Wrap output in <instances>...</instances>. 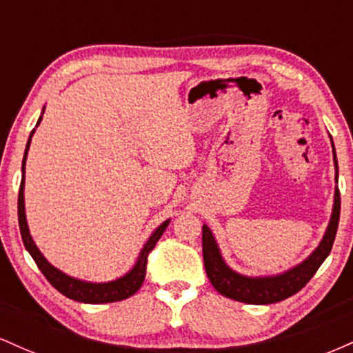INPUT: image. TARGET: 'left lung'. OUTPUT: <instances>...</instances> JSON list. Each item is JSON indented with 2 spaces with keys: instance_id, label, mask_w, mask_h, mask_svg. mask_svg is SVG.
<instances>
[{
  "instance_id": "8db88e82",
  "label": "left lung",
  "mask_w": 353,
  "mask_h": 353,
  "mask_svg": "<svg viewBox=\"0 0 353 353\" xmlns=\"http://www.w3.org/2000/svg\"><path fill=\"white\" fill-rule=\"evenodd\" d=\"M334 145V144H332ZM334 163L337 169V181H339V164L337 156L334 149ZM340 219V190L335 189V202L334 212H332L330 224L327 228L323 241L315 249V252L310 255L307 261H303L301 265L294 267L289 272L277 275V277H265V279H250L239 275L230 270L222 261L221 252H219L216 241H214L212 232L208 225L202 228V255H204L205 272L210 283L219 294L225 297L234 299V301L254 303V305H265V303L281 302L283 299L292 297L299 290L307 285V282L314 277L319 267L325 261L327 255L330 254L332 245H334L335 234H337Z\"/></svg>"
}]
</instances>
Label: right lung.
<instances>
[{
	"mask_svg": "<svg viewBox=\"0 0 353 353\" xmlns=\"http://www.w3.org/2000/svg\"><path fill=\"white\" fill-rule=\"evenodd\" d=\"M39 121H41V117H39ZM33 132H31V136H33ZM31 136L30 139H28L26 151H24V157H23V179H21V185H19V196H18V222H19V232H21L23 244L26 247L28 252L31 254V257L34 259L36 265L39 267V270H41L44 277L48 279V282H50L58 292L66 295L68 299H72V301L84 302V303H109V302L124 301V299L134 295L137 290L141 289V285H143L144 282L149 252L156 247L157 241H159L165 228H168L169 221H165L163 225H159V228L156 229V232L152 234L151 239H149L148 244L144 245L143 250H141L139 259H137L134 269H132L129 274H125L124 277L117 279L114 282H108V283L81 282V281H76V279L68 277V275H64L63 272H59L58 269H54L51 264H48L46 259L43 257L41 252L38 250V247L34 245L33 239L30 236V230H28L26 216H24V196H23L24 161H26L28 149H30Z\"/></svg>",
	"mask_w": 353,
	"mask_h": 353,
	"instance_id": "obj_1",
	"label": "right lung"
}]
</instances>
